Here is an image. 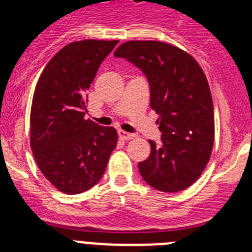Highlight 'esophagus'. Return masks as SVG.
<instances>
[{
	"instance_id": "esophagus-1",
	"label": "esophagus",
	"mask_w": 252,
	"mask_h": 252,
	"mask_svg": "<svg viewBox=\"0 0 252 252\" xmlns=\"http://www.w3.org/2000/svg\"><path fill=\"white\" fill-rule=\"evenodd\" d=\"M119 137L121 140H125V141H127V140H131V139H133V137H135V135H132V133H128V132H126V131H124V130H119Z\"/></svg>"
}]
</instances>
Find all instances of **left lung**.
I'll return each instance as SVG.
<instances>
[{
	"mask_svg": "<svg viewBox=\"0 0 252 252\" xmlns=\"http://www.w3.org/2000/svg\"><path fill=\"white\" fill-rule=\"evenodd\" d=\"M113 55L139 66L150 83V107L159 116L161 142L139 162L146 183L161 192L184 190L201 177L215 141V112L203 69L192 55L162 41L132 40Z\"/></svg>",
	"mask_w": 252,
	"mask_h": 252,
	"instance_id": "8db88e82",
	"label": "left lung"
}]
</instances>
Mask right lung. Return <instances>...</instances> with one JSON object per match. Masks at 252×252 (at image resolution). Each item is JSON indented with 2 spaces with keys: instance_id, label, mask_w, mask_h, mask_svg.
I'll list each match as a JSON object with an SVG mask.
<instances>
[{
  "instance_id": "right-lung-1",
  "label": "right lung",
  "mask_w": 252,
  "mask_h": 252,
  "mask_svg": "<svg viewBox=\"0 0 252 252\" xmlns=\"http://www.w3.org/2000/svg\"><path fill=\"white\" fill-rule=\"evenodd\" d=\"M119 40L87 39L60 49L35 87L30 113V146L44 177L65 194L98 183L117 132L86 119L87 91Z\"/></svg>"
}]
</instances>
